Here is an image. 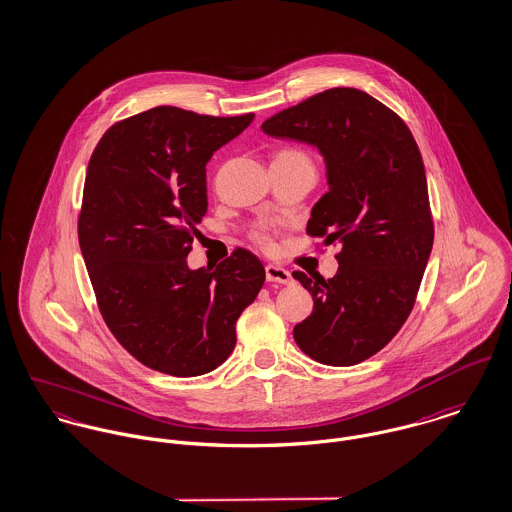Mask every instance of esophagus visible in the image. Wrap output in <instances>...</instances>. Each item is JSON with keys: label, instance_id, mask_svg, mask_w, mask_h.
<instances>
[{"label": "esophagus", "instance_id": "esophagus-1", "mask_svg": "<svg viewBox=\"0 0 512 512\" xmlns=\"http://www.w3.org/2000/svg\"><path fill=\"white\" fill-rule=\"evenodd\" d=\"M266 278H268V281H276V283H283V285H291L293 283L291 272H287L281 266H274V264L266 266Z\"/></svg>", "mask_w": 512, "mask_h": 512}]
</instances>
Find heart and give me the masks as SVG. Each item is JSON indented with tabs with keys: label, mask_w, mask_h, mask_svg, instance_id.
Segmentation results:
<instances>
[{
	"label": "heart",
	"mask_w": 512,
	"mask_h": 512,
	"mask_svg": "<svg viewBox=\"0 0 512 512\" xmlns=\"http://www.w3.org/2000/svg\"><path fill=\"white\" fill-rule=\"evenodd\" d=\"M274 160H299V162H311L303 152H299V150H293V148H285V150H279L278 154L274 156ZM254 240L262 246V248H272L274 246V242H272V236L268 231H264V229H260V231H256L254 233Z\"/></svg>",
	"instance_id": "heart-1"
}]
</instances>
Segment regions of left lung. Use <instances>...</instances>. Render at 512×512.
I'll return each mask as SVG.
<instances>
[{"label": "left lung", "instance_id": "left-lung-1", "mask_svg": "<svg viewBox=\"0 0 512 512\" xmlns=\"http://www.w3.org/2000/svg\"><path fill=\"white\" fill-rule=\"evenodd\" d=\"M262 131L321 150L328 191L307 234L340 244L334 278L293 272L315 301L293 338L315 362L360 364L409 319L432 250L419 146L395 111L356 88L311 95L266 119Z\"/></svg>", "mask_w": 512, "mask_h": 512}]
</instances>
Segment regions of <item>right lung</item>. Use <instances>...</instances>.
Returning a JSON list of instances; mask_svg holds the SVG:
<instances>
[{
	"instance_id": "obj_1",
	"label": "right lung",
	"mask_w": 512,
	"mask_h": 512,
	"mask_svg": "<svg viewBox=\"0 0 512 512\" xmlns=\"http://www.w3.org/2000/svg\"><path fill=\"white\" fill-rule=\"evenodd\" d=\"M252 119L162 105L115 123L93 150L78 217L82 256L105 325L150 370L195 377L219 368L266 281L244 248L215 270L187 268L207 213L205 166Z\"/></svg>"
}]
</instances>
